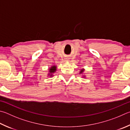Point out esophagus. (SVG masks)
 Masks as SVG:
<instances>
[{"instance_id":"1","label":"esophagus","mask_w":130,"mask_h":130,"mask_svg":"<svg viewBox=\"0 0 130 130\" xmlns=\"http://www.w3.org/2000/svg\"><path fill=\"white\" fill-rule=\"evenodd\" d=\"M65 60L66 61H68V60H69V58H68V57H66V58H65Z\"/></svg>"}]
</instances>
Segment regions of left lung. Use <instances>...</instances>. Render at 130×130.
<instances>
[{
	"label": "left lung",
	"instance_id": "8db88e82",
	"mask_svg": "<svg viewBox=\"0 0 130 130\" xmlns=\"http://www.w3.org/2000/svg\"><path fill=\"white\" fill-rule=\"evenodd\" d=\"M84 69H82V70H81V72H80V73H82V72H84Z\"/></svg>",
	"mask_w": 130,
	"mask_h": 130
}]
</instances>
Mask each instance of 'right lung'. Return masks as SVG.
Here are the masks:
<instances>
[{
    "label": "right lung",
    "instance_id": "add662e5",
    "mask_svg": "<svg viewBox=\"0 0 130 130\" xmlns=\"http://www.w3.org/2000/svg\"><path fill=\"white\" fill-rule=\"evenodd\" d=\"M56 70V66H53V67H52L51 69H49V73H49L48 74H51L50 75H51V76H52V73L55 72Z\"/></svg>",
    "mask_w": 130,
    "mask_h": 130
}]
</instances>
